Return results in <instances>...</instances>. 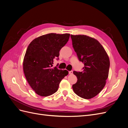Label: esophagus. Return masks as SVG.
Returning a JSON list of instances; mask_svg holds the SVG:
<instances>
[{"label": "esophagus", "instance_id": "34e87169", "mask_svg": "<svg viewBox=\"0 0 128 128\" xmlns=\"http://www.w3.org/2000/svg\"><path fill=\"white\" fill-rule=\"evenodd\" d=\"M72 73H73V71L72 70H71V71H69V74L72 75Z\"/></svg>", "mask_w": 128, "mask_h": 128}]
</instances>
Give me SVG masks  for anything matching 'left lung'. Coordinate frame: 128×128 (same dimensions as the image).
<instances>
[{
  "label": "left lung",
  "instance_id": "obj_1",
  "mask_svg": "<svg viewBox=\"0 0 128 128\" xmlns=\"http://www.w3.org/2000/svg\"><path fill=\"white\" fill-rule=\"evenodd\" d=\"M70 37L79 61L84 64L82 72H73L77 81L72 85V89L80 97L91 99L105 86L109 73V58L97 40L81 34H71Z\"/></svg>",
  "mask_w": 128,
  "mask_h": 128
}]
</instances>
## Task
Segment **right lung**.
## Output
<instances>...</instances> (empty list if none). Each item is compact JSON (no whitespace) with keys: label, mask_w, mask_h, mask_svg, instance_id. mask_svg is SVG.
<instances>
[{"label":"right lung","mask_w":128,"mask_h":128,"mask_svg":"<svg viewBox=\"0 0 128 128\" xmlns=\"http://www.w3.org/2000/svg\"><path fill=\"white\" fill-rule=\"evenodd\" d=\"M69 36V34H48L35 38L28 46L23 68L27 81L37 94L46 96L54 94L61 80L68 74L67 70L52 66Z\"/></svg>","instance_id":"obj_1"}]
</instances>
